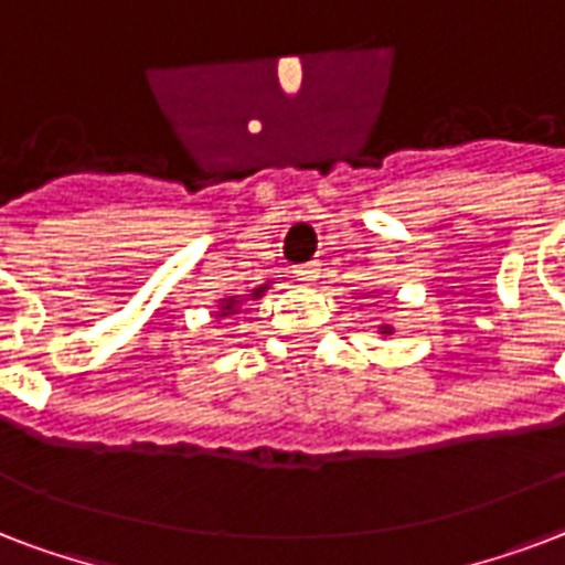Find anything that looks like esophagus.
Instances as JSON below:
<instances>
[{"instance_id": "34e87169", "label": "esophagus", "mask_w": 565, "mask_h": 565, "mask_svg": "<svg viewBox=\"0 0 565 565\" xmlns=\"http://www.w3.org/2000/svg\"><path fill=\"white\" fill-rule=\"evenodd\" d=\"M295 274H297V279H300V282L312 286L315 279H318V274H321V265H318V262H306V265H300Z\"/></svg>"}]
</instances>
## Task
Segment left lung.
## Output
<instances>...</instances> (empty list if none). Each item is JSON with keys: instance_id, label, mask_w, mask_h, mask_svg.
<instances>
[{"instance_id": "8db88e82", "label": "left lung", "mask_w": 565, "mask_h": 565, "mask_svg": "<svg viewBox=\"0 0 565 565\" xmlns=\"http://www.w3.org/2000/svg\"><path fill=\"white\" fill-rule=\"evenodd\" d=\"M383 332H392V330H388V327H383Z\"/></svg>"}]
</instances>
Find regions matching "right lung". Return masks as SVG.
Returning <instances> with one entry per match:
<instances>
[{
	"instance_id": "1",
	"label": "right lung",
	"mask_w": 565,
	"mask_h": 565,
	"mask_svg": "<svg viewBox=\"0 0 565 565\" xmlns=\"http://www.w3.org/2000/svg\"><path fill=\"white\" fill-rule=\"evenodd\" d=\"M265 288H268V286L253 288V295H250L253 300L265 295ZM238 306H242V300H238V297H226V300H223V306H221V318H226V315H238Z\"/></svg>"
}]
</instances>
